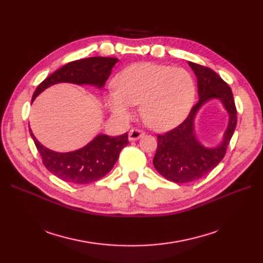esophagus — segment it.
<instances>
[{"label": "esophagus", "instance_id": "esophagus-1", "mask_svg": "<svg viewBox=\"0 0 263 263\" xmlns=\"http://www.w3.org/2000/svg\"><path fill=\"white\" fill-rule=\"evenodd\" d=\"M142 135H144V132H142L141 129H138V128H132L128 133V139L130 141H135V140H138Z\"/></svg>", "mask_w": 263, "mask_h": 263}]
</instances>
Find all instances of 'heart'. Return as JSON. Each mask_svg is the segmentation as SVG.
Instances as JSON below:
<instances>
[{"instance_id":"b5f03b06","label":"heart","mask_w":263,"mask_h":263,"mask_svg":"<svg viewBox=\"0 0 263 263\" xmlns=\"http://www.w3.org/2000/svg\"><path fill=\"white\" fill-rule=\"evenodd\" d=\"M194 98L195 84L186 70L140 62L116 76L114 90L105 95V104L119 118L128 117L133 105L140 104L147 125L166 130L184 119Z\"/></svg>"}]
</instances>
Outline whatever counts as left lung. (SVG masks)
<instances>
[{
  "mask_svg": "<svg viewBox=\"0 0 263 263\" xmlns=\"http://www.w3.org/2000/svg\"><path fill=\"white\" fill-rule=\"evenodd\" d=\"M189 65L197 79L200 100L176 128L158 135V146L154 158L156 170L165 179L176 183L193 182L210 173L225 157L237 125V109L229 85L212 69L191 61ZM213 98L222 101L229 112L230 122L221 144L216 147L206 148L196 139L194 118L203 103Z\"/></svg>",
  "mask_w": 263,
  "mask_h": 263,
  "instance_id": "8db88e82",
  "label": "left lung"
}]
</instances>
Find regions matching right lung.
Listing matches in <instances>:
<instances>
[{"instance_id":"right-lung-1","label":"right lung","mask_w":263,"mask_h":263,"mask_svg":"<svg viewBox=\"0 0 263 263\" xmlns=\"http://www.w3.org/2000/svg\"><path fill=\"white\" fill-rule=\"evenodd\" d=\"M117 61V58L110 57H91L71 61L47 77L37 86L31 101L47 87L61 82L102 87ZM29 132L47 170L73 184H87L106 176L117 161L122 149L129 144L127 133L117 137L99 135L81 149L71 153H55L43 146L30 129Z\"/></svg>"}]
</instances>
